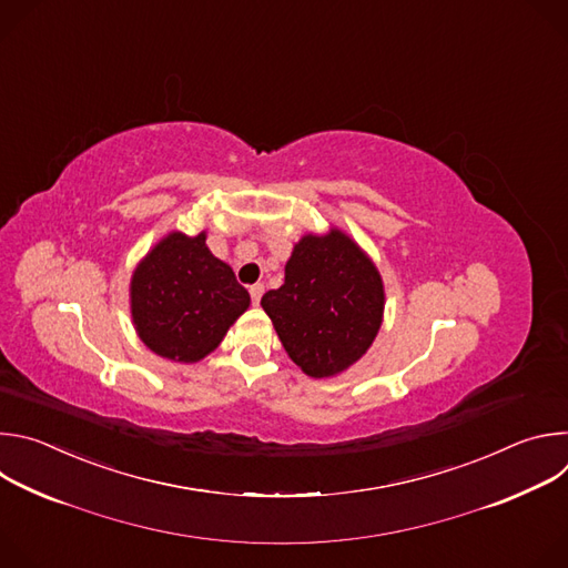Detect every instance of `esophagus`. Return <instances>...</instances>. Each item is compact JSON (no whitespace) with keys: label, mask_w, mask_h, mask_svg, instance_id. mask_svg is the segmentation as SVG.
<instances>
[{"label":"esophagus","mask_w":568,"mask_h":568,"mask_svg":"<svg viewBox=\"0 0 568 568\" xmlns=\"http://www.w3.org/2000/svg\"><path fill=\"white\" fill-rule=\"evenodd\" d=\"M250 294H252V301L258 305V303H261V296L265 294V285H263V283L252 285V287H250Z\"/></svg>","instance_id":"34e87169"}]
</instances>
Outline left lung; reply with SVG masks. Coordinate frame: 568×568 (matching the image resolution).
<instances>
[{
    "label": "left lung",
    "instance_id": "left-lung-1",
    "mask_svg": "<svg viewBox=\"0 0 568 568\" xmlns=\"http://www.w3.org/2000/svg\"><path fill=\"white\" fill-rule=\"evenodd\" d=\"M263 310L290 359L310 377H335L366 355L379 333L384 285L373 261L339 229L303 235L285 283Z\"/></svg>",
    "mask_w": 568,
    "mask_h": 568
}]
</instances>
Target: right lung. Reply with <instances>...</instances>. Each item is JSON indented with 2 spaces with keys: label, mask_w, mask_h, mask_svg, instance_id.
Listing matches in <instances>:
<instances>
[{
  "label": "right lung",
  "mask_w": 568,
  "mask_h": 568,
  "mask_svg": "<svg viewBox=\"0 0 568 568\" xmlns=\"http://www.w3.org/2000/svg\"><path fill=\"white\" fill-rule=\"evenodd\" d=\"M250 292L206 247V233L173 231L136 265L130 310L139 339L159 357L193 364L213 353Z\"/></svg>",
  "instance_id": "obj_1"
}]
</instances>
